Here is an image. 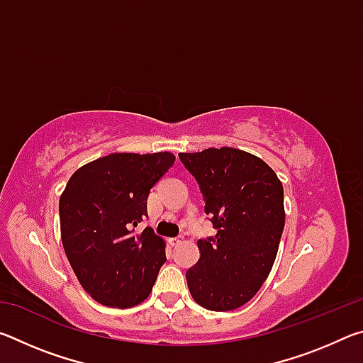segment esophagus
Listing matches in <instances>:
<instances>
[{
  "label": "esophagus",
  "instance_id": "1",
  "mask_svg": "<svg viewBox=\"0 0 363 363\" xmlns=\"http://www.w3.org/2000/svg\"><path fill=\"white\" fill-rule=\"evenodd\" d=\"M182 242V237H174V238H169V243L173 245V247H177Z\"/></svg>",
  "mask_w": 363,
  "mask_h": 363
}]
</instances>
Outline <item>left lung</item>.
Returning <instances> with one entry per match:
<instances>
[{
    "mask_svg": "<svg viewBox=\"0 0 363 363\" xmlns=\"http://www.w3.org/2000/svg\"><path fill=\"white\" fill-rule=\"evenodd\" d=\"M179 158L218 230L199 240L200 259L186 272L189 291L205 309L233 311L259 291L274 266L285 225L284 186L261 158L232 147Z\"/></svg>",
    "mask_w": 363,
    "mask_h": 363,
    "instance_id": "obj_1",
    "label": "left lung"
}]
</instances>
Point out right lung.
Wrapping results in <instances>:
<instances>
[{
    "label": "right lung",
    "mask_w": 363,
    "mask_h": 363,
    "mask_svg": "<svg viewBox=\"0 0 363 363\" xmlns=\"http://www.w3.org/2000/svg\"><path fill=\"white\" fill-rule=\"evenodd\" d=\"M169 152L110 153L84 164L59 200L60 235L84 291L108 307L138 306L149 296L167 261L163 238L150 227L134 233L147 216V199L173 167Z\"/></svg>",
    "instance_id": "add662e5"
}]
</instances>
